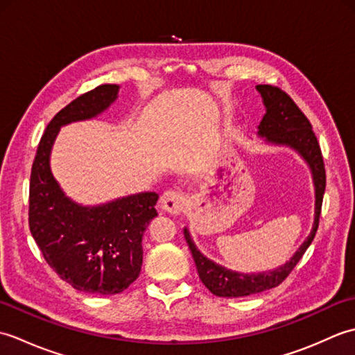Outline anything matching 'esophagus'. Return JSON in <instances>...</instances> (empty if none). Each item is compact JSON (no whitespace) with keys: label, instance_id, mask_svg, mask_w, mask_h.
<instances>
[{"label":"esophagus","instance_id":"1","mask_svg":"<svg viewBox=\"0 0 355 355\" xmlns=\"http://www.w3.org/2000/svg\"><path fill=\"white\" fill-rule=\"evenodd\" d=\"M160 207L169 214H180L184 209V195L182 191H166L160 198Z\"/></svg>","mask_w":355,"mask_h":355}]
</instances>
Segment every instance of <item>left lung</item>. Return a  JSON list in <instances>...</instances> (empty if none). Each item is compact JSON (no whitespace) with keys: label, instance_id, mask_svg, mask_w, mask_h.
<instances>
[{"label":"left lung","instance_id":"8db88e82","mask_svg":"<svg viewBox=\"0 0 355 355\" xmlns=\"http://www.w3.org/2000/svg\"><path fill=\"white\" fill-rule=\"evenodd\" d=\"M258 92L262 96L263 105L267 112L262 117L259 123L258 134L266 137L267 141L276 143V145H286L302 155L306 163L310 164L315 187V215L314 224L310 236L305 239V243L299 247V250L294 253L293 258L284 263L282 267L276 270L266 271L258 275H243L236 273L218 266L214 261L207 259L205 254H201L187 229H184L186 243L191 248L193 256L195 266H197L201 282L205 284L210 293L220 297H241L250 296L261 291L275 288L279 284H282L293 268L297 266V262L302 258L306 248L310 247L315 236V232L319 227V218L322 212L323 193L327 186V172L325 163H323L322 150L319 146L318 137L313 131L310 120L306 119L300 108L291 97L282 92L279 87L273 85H258Z\"/></svg>","mask_w":355,"mask_h":355}]
</instances>
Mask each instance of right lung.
<instances>
[{
  "label": "right lung",
  "mask_w": 355,
  "mask_h": 355,
  "mask_svg": "<svg viewBox=\"0 0 355 355\" xmlns=\"http://www.w3.org/2000/svg\"><path fill=\"white\" fill-rule=\"evenodd\" d=\"M119 87L102 84L80 94L50 120L30 173L28 227L55 273L73 288L117 294L140 275L141 238L157 216L158 193L145 192L97 207L67 198L50 171V150L59 128L101 114L116 101Z\"/></svg>",
  "instance_id": "add662e5"
}]
</instances>
